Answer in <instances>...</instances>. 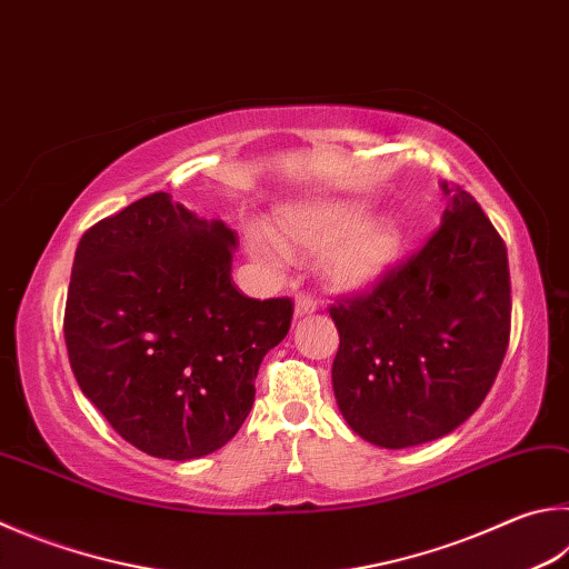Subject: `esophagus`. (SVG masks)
Wrapping results in <instances>:
<instances>
[{"label":"esophagus","instance_id":"esophagus-1","mask_svg":"<svg viewBox=\"0 0 569 569\" xmlns=\"http://www.w3.org/2000/svg\"><path fill=\"white\" fill-rule=\"evenodd\" d=\"M318 311V303L313 301L311 296L308 293H298L296 296V316L301 318V316H311V313H316Z\"/></svg>","mask_w":569,"mask_h":569}]
</instances>
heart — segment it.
<instances>
[{
  "mask_svg": "<svg viewBox=\"0 0 569 569\" xmlns=\"http://www.w3.org/2000/svg\"><path fill=\"white\" fill-rule=\"evenodd\" d=\"M249 253L268 271H281L291 256L323 253V276L338 291H363L388 271L400 249V229L376 216L360 221V206L350 201L298 203L278 213L276 233L266 226H246Z\"/></svg>",
  "mask_w": 569,
  "mask_h": 569,
  "instance_id": "heart-1",
  "label": "heart"
}]
</instances>
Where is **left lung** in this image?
Wrapping results in <instances>:
<instances>
[{
    "instance_id": "left-lung-1",
    "label": "left lung",
    "mask_w": 569,
    "mask_h": 569,
    "mask_svg": "<svg viewBox=\"0 0 569 569\" xmlns=\"http://www.w3.org/2000/svg\"><path fill=\"white\" fill-rule=\"evenodd\" d=\"M450 206L418 253L373 291L330 306L333 392L353 432L400 450L462 426L510 343L508 249L480 203L442 181Z\"/></svg>"
}]
</instances>
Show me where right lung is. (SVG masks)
<instances>
[{"mask_svg": "<svg viewBox=\"0 0 569 569\" xmlns=\"http://www.w3.org/2000/svg\"><path fill=\"white\" fill-rule=\"evenodd\" d=\"M236 233L167 191L81 236L64 311L81 392L133 448L193 460L223 448L253 408V380L286 338L291 298L243 296Z\"/></svg>", "mask_w": 569, "mask_h": 569, "instance_id": "right-lung-1", "label": "right lung"}]
</instances>
